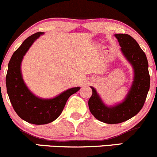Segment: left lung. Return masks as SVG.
Segmentation results:
<instances>
[{"mask_svg":"<svg viewBox=\"0 0 157 157\" xmlns=\"http://www.w3.org/2000/svg\"><path fill=\"white\" fill-rule=\"evenodd\" d=\"M121 52L133 68L132 84L122 102L112 105L104 103L96 89L90 86L93 94L88 102L90 111L99 121L118 124L130 119L141 109L150 90V78L146 55L136 40L128 34H115Z\"/></svg>","mask_w":157,"mask_h":157,"instance_id":"8db88e82","label":"left lung"}]
</instances>
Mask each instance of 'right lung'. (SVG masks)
<instances>
[{"label":"right lung","instance_id":"obj_1","mask_svg":"<svg viewBox=\"0 0 157 157\" xmlns=\"http://www.w3.org/2000/svg\"><path fill=\"white\" fill-rule=\"evenodd\" d=\"M39 32L28 37L14 52L8 64L6 86L9 99L17 115L34 124H45L58 118L70 96L80 87L68 89L51 99H42L32 93L25 83L21 71L23 57L35 41L43 35Z\"/></svg>","mask_w":157,"mask_h":157}]
</instances>
